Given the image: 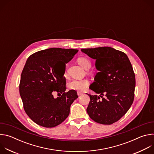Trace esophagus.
Wrapping results in <instances>:
<instances>
[{
  "label": "esophagus",
  "instance_id": "obj_1",
  "mask_svg": "<svg viewBox=\"0 0 154 154\" xmlns=\"http://www.w3.org/2000/svg\"><path fill=\"white\" fill-rule=\"evenodd\" d=\"M82 94H83V93L80 92V91H78V92H77V95H78V96H81V95H82Z\"/></svg>",
  "mask_w": 154,
  "mask_h": 154
}]
</instances>
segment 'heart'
I'll return each mask as SVG.
<instances>
[{
	"instance_id": "heart-1",
	"label": "heart",
	"mask_w": 154,
	"mask_h": 154,
	"mask_svg": "<svg viewBox=\"0 0 154 154\" xmlns=\"http://www.w3.org/2000/svg\"><path fill=\"white\" fill-rule=\"evenodd\" d=\"M77 61L79 64L84 69H89L90 68L91 62L88 58L85 57H80L78 58ZM88 84L89 82L86 79H74L68 83V87L71 90L83 91L87 88Z\"/></svg>"
}]
</instances>
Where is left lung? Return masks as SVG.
I'll use <instances>...</instances> for the list:
<instances>
[{"mask_svg": "<svg viewBox=\"0 0 154 154\" xmlns=\"http://www.w3.org/2000/svg\"><path fill=\"white\" fill-rule=\"evenodd\" d=\"M81 51L96 60L99 71L90 88L100 95L88 94L90 101L86 112L97 123L112 124L127 113L134 102L135 75L132 66L125 53L110 47Z\"/></svg>", "mask_w": 154, "mask_h": 154, "instance_id": "1", "label": "left lung"}]
</instances>
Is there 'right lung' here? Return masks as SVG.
<instances>
[{
    "label": "right lung",
    "instance_id": "1",
    "mask_svg": "<svg viewBox=\"0 0 154 154\" xmlns=\"http://www.w3.org/2000/svg\"><path fill=\"white\" fill-rule=\"evenodd\" d=\"M78 51L50 48L35 52L28 58L20 76L19 93L26 113L38 125L54 127L69 116L71 105L78 96L75 90L65 92L64 74L66 63ZM58 63L65 66L61 74L57 71ZM54 92L60 94L59 97H53Z\"/></svg>",
    "mask_w": 154,
    "mask_h": 154
}]
</instances>
